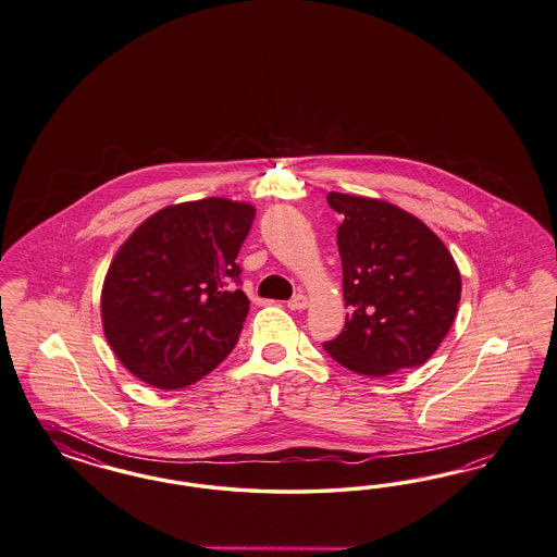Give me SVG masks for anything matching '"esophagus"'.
Returning <instances> with one entry per match:
<instances>
[{"instance_id":"34e87169","label":"esophagus","mask_w":557,"mask_h":557,"mask_svg":"<svg viewBox=\"0 0 557 557\" xmlns=\"http://www.w3.org/2000/svg\"><path fill=\"white\" fill-rule=\"evenodd\" d=\"M308 307V298L305 294H296L288 302L289 310H305Z\"/></svg>"}]
</instances>
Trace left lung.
<instances>
[{
    "label": "left lung",
    "mask_w": 557,
    "mask_h": 557,
    "mask_svg": "<svg viewBox=\"0 0 557 557\" xmlns=\"http://www.w3.org/2000/svg\"><path fill=\"white\" fill-rule=\"evenodd\" d=\"M326 203L344 215L337 247L349 308L326 354L364 376L428 362L459 307L450 250L422 220L383 199L331 191Z\"/></svg>",
    "instance_id": "obj_1"
}]
</instances>
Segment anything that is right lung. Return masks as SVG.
<instances>
[{"label":"right lung","instance_id":"1","mask_svg":"<svg viewBox=\"0 0 557 557\" xmlns=\"http://www.w3.org/2000/svg\"><path fill=\"white\" fill-rule=\"evenodd\" d=\"M255 208L208 197L156 211L116 250L100 314L119 362L173 391L197 383L231 354L249 312L236 257Z\"/></svg>","mask_w":557,"mask_h":557}]
</instances>
